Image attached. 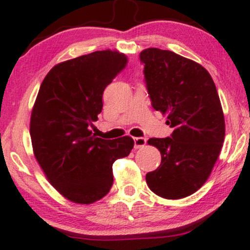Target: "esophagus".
Returning <instances> with one entry per match:
<instances>
[{
  "mask_svg": "<svg viewBox=\"0 0 250 250\" xmlns=\"http://www.w3.org/2000/svg\"><path fill=\"white\" fill-rule=\"evenodd\" d=\"M146 138L145 137H135L134 138V144H135V148H140L143 147L145 144H146Z\"/></svg>",
  "mask_w": 250,
  "mask_h": 250,
  "instance_id": "34e87169",
  "label": "esophagus"
}]
</instances>
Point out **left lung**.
I'll list each match as a JSON object with an SVG mask.
<instances>
[{
  "label": "left lung",
  "instance_id": "1",
  "mask_svg": "<svg viewBox=\"0 0 250 250\" xmlns=\"http://www.w3.org/2000/svg\"><path fill=\"white\" fill-rule=\"evenodd\" d=\"M140 60L152 107L174 129L169 137L148 140L162 164L147 173L146 183L160 197H187L210 176L225 137L216 85L207 69L170 50L147 48Z\"/></svg>",
  "mask_w": 250,
  "mask_h": 250
}]
</instances>
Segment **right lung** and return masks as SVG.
Here are the masks:
<instances>
[{"label": "right lung", "instance_id": "add662e5", "mask_svg": "<svg viewBox=\"0 0 250 250\" xmlns=\"http://www.w3.org/2000/svg\"><path fill=\"white\" fill-rule=\"evenodd\" d=\"M127 63L125 54L98 50L55 65L41 83L30 125L34 156L53 187L75 203L103 198L113 164L134 147L129 136L103 140L90 130L104 90Z\"/></svg>", "mask_w": 250, "mask_h": 250}]
</instances>
